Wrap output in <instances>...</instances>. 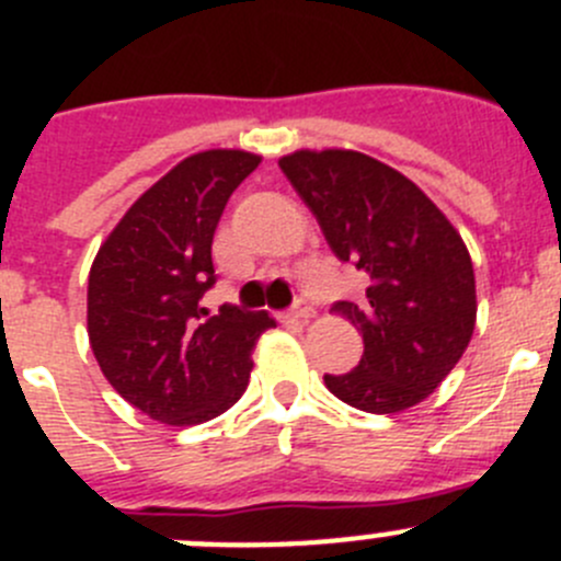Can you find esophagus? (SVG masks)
<instances>
[{
  "mask_svg": "<svg viewBox=\"0 0 561 561\" xmlns=\"http://www.w3.org/2000/svg\"><path fill=\"white\" fill-rule=\"evenodd\" d=\"M312 312H316V310H312L310 301H307L305 296H298V298H296V305H293V310H290V316L296 318V321H310Z\"/></svg>",
  "mask_w": 561,
  "mask_h": 561,
  "instance_id": "esophagus-1",
  "label": "esophagus"
}]
</instances>
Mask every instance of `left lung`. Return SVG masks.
I'll list each match as a JSON object with an SVG mask.
<instances>
[{"instance_id": "left-lung-1", "label": "left lung", "mask_w": 561, "mask_h": 561, "mask_svg": "<svg viewBox=\"0 0 561 561\" xmlns=\"http://www.w3.org/2000/svg\"><path fill=\"white\" fill-rule=\"evenodd\" d=\"M279 169L321 224L337 260L368 279L359 301H337L363 332V359L327 374L329 392L390 415L415 407L465 354L476 323L473 263L432 198L359 151H296Z\"/></svg>"}]
</instances>
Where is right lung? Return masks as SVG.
Segmentation results:
<instances>
[{"mask_svg": "<svg viewBox=\"0 0 561 561\" xmlns=\"http://www.w3.org/2000/svg\"><path fill=\"white\" fill-rule=\"evenodd\" d=\"M260 165L238 149L182 160L110 232L88 276V337L115 392L169 426L227 412L249 387L265 310L209 316L213 234L234 187Z\"/></svg>", "mask_w": 561, "mask_h": 561, "instance_id": "right-lung-1", "label": "right lung"}]
</instances>
